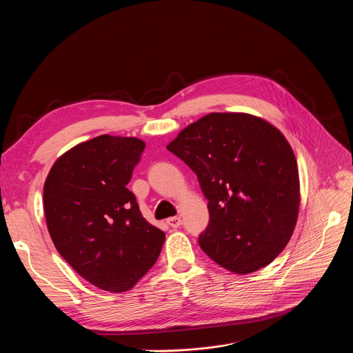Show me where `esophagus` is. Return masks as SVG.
<instances>
[{
    "instance_id": "esophagus-1",
    "label": "esophagus",
    "mask_w": 353,
    "mask_h": 353,
    "mask_svg": "<svg viewBox=\"0 0 353 353\" xmlns=\"http://www.w3.org/2000/svg\"><path fill=\"white\" fill-rule=\"evenodd\" d=\"M168 223L172 226V228H179L181 225V218L180 216H172L168 219Z\"/></svg>"
}]
</instances>
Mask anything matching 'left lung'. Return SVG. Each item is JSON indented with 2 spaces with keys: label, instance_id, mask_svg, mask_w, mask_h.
<instances>
[{
  "label": "left lung",
  "instance_id": "8db88e82",
  "mask_svg": "<svg viewBox=\"0 0 353 353\" xmlns=\"http://www.w3.org/2000/svg\"><path fill=\"white\" fill-rule=\"evenodd\" d=\"M198 177L210 223L199 245L218 265L250 274L290 240L300 181L293 149L271 123L248 113H210L166 146Z\"/></svg>",
  "mask_w": 353,
  "mask_h": 353
}]
</instances>
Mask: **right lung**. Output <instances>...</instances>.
<instances>
[{"mask_svg": "<svg viewBox=\"0 0 353 353\" xmlns=\"http://www.w3.org/2000/svg\"><path fill=\"white\" fill-rule=\"evenodd\" d=\"M143 149L135 137L99 135L63 154L44 181V216L57 251L83 279L108 292L134 288L165 243L127 188Z\"/></svg>", "mask_w": 353, "mask_h": 353, "instance_id": "right-lung-1", "label": "right lung"}]
</instances>
